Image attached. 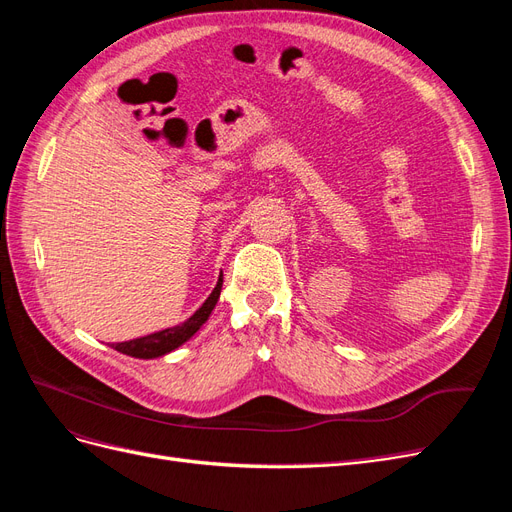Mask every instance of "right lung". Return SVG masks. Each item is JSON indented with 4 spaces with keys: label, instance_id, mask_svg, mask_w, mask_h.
I'll use <instances>...</instances> for the list:
<instances>
[{
    "label": "right lung",
    "instance_id": "1",
    "mask_svg": "<svg viewBox=\"0 0 512 512\" xmlns=\"http://www.w3.org/2000/svg\"><path fill=\"white\" fill-rule=\"evenodd\" d=\"M222 282L224 280H222V273H220V280H218V284H215V288L207 297V301L200 305L188 320L177 324V327H170V329L151 333V335H145V337H136V339H130V342L113 344V348L121 354L134 356V359H156V356H164L168 352H173L175 348H179L181 344L188 342V339L209 320L215 303H218V299H220Z\"/></svg>",
    "mask_w": 512,
    "mask_h": 512
}]
</instances>
